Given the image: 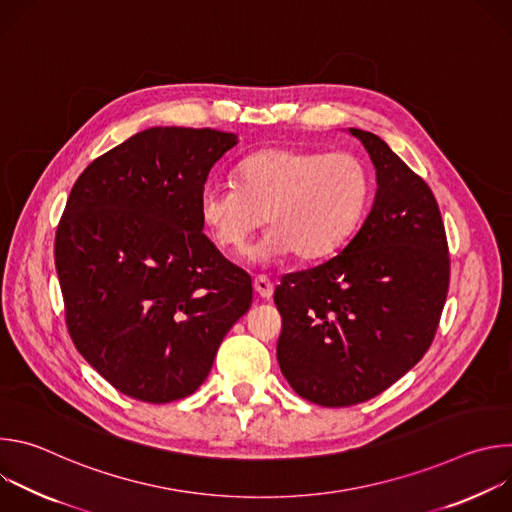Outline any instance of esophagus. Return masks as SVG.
<instances>
[{
  "instance_id": "1",
  "label": "esophagus",
  "mask_w": 512,
  "mask_h": 512,
  "mask_svg": "<svg viewBox=\"0 0 512 512\" xmlns=\"http://www.w3.org/2000/svg\"><path fill=\"white\" fill-rule=\"evenodd\" d=\"M253 287H255V291H257V296H261L263 300H269V298L273 296V289H275V285L271 283V279L265 277V275H257L255 281H253Z\"/></svg>"
}]
</instances>
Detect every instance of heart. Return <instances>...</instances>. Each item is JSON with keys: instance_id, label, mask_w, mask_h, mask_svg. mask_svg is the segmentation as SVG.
Segmentation results:
<instances>
[{"instance_id": "heart-1", "label": "heart", "mask_w": 512, "mask_h": 512, "mask_svg": "<svg viewBox=\"0 0 512 512\" xmlns=\"http://www.w3.org/2000/svg\"><path fill=\"white\" fill-rule=\"evenodd\" d=\"M235 182H214L200 192V218L214 243L245 255L265 223L269 233L255 259L294 253L316 261L336 253L358 229L371 200V172L356 154L302 148H263L235 168Z\"/></svg>"}]
</instances>
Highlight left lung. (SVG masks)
<instances>
[{
    "label": "left lung",
    "mask_w": 512,
    "mask_h": 512,
    "mask_svg": "<svg viewBox=\"0 0 512 512\" xmlns=\"http://www.w3.org/2000/svg\"><path fill=\"white\" fill-rule=\"evenodd\" d=\"M377 170L375 204L352 241L275 287L279 369L300 397L348 407L389 389L440 326L450 253L440 206L375 133L350 129Z\"/></svg>",
    "instance_id": "8db88e82"
}]
</instances>
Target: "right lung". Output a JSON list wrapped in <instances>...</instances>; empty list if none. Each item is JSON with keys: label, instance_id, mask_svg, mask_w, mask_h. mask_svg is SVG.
<instances>
[{"label": "right lung", "instance_id": "add662e5", "mask_svg": "<svg viewBox=\"0 0 512 512\" xmlns=\"http://www.w3.org/2000/svg\"><path fill=\"white\" fill-rule=\"evenodd\" d=\"M237 135L152 127L99 156L70 190L54 239L64 320L119 393L170 403L208 377L251 308V277L202 233L200 192Z\"/></svg>", "mask_w": 512, "mask_h": 512}]
</instances>
